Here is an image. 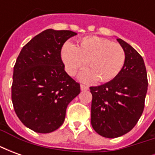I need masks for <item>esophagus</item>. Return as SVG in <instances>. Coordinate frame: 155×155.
Masks as SVG:
<instances>
[{"mask_svg":"<svg viewBox=\"0 0 155 155\" xmlns=\"http://www.w3.org/2000/svg\"><path fill=\"white\" fill-rule=\"evenodd\" d=\"M81 91H87V90H89V87L84 85V84H81Z\"/></svg>","mask_w":155,"mask_h":155,"instance_id":"1","label":"esophagus"}]
</instances>
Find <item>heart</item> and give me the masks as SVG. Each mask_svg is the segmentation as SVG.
Here are the masks:
<instances>
[{
    "mask_svg": "<svg viewBox=\"0 0 155 155\" xmlns=\"http://www.w3.org/2000/svg\"><path fill=\"white\" fill-rule=\"evenodd\" d=\"M61 59L65 71L74 75L86 64L90 69L79 75L83 82H108L120 74L125 62V52L120 45L99 36L81 39L75 46L65 42L61 48Z\"/></svg>",
    "mask_w": 155,
    "mask_h": 155,
    "instance_id": "1",
    "label": "heart"
}]
</instances>
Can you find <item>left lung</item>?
<instances>
[{
  "label": "left lung",
  "mask_w": 155,
  "mask_h": 155,
  "mask_svg": "<svg viewBox=\"0 0 155 155\" xmlns=\"http://www.w3.org/2000/svg\"><path fill=\"white\" fill-rule=\"evenodd\" d=\"M125 52V62L112 81L90 87L92 94L91 125L105 138L122 136L135 126L144 108L148 90L145 64L130 45L117 39Z\"/></svg>",
  "instance_id": "1"
}]
</instances>
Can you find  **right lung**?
<instances>
[{
	"label": "right lung",
	"instance_id": "add662e5",
	"mask_svg": "<svg viewBox=\"0 0 155 155\" xmlns=\"http://www.w3.org/2000/svg\"><path fill=\"white\" fill-rule=\"evenodd\" d=\"M71 31L47 29L22 48L13 71L14 110L25 126L47 134L64 123L68 104L81 92L80 84L64 71L61 52Z\"/></svg>",
	"mask_w": 155,
	"mask_h": 155
}]
</instances>
